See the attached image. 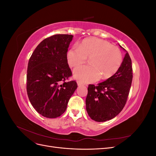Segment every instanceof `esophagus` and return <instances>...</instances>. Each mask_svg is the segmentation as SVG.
Listing matches in <instances>:
<instances>
[{"label":"esophagus","instance_id":"obj_1","mask_svg":"<svg viewBox=\"0 0 156 156\" xmlns=\"http://www.w3.org/2000/svg\"><path fill=\"white\" fill-rule=\"evenodd\" d=\"M83 83H81V82H79V81H77V85L78 86H81V85H83Z\"/></svg>","mask_w":156,"mask_h":156}]
</instances>
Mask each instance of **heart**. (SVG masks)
<instances>
[{
  "mask_svg": "<svg viewBox=\"0 0 156 156\" xmlns=\"http://www.w3.org/2000/svg\"><path fill=\"white\" fill-rule=\"evenodd\" d=\"M90 58L91 66L75 69L74 77L83 83H93L101 77L108 79L120 69L122 63L120 50L107 40L98 37L83 40L78 48L72 47L66 53L71 68H78Z\"/></svg>",
  "mask_w": 156,
  "mask_h": 156,
  "instance_id": "heart-1",
  "label": "heart"
}]
</instances>
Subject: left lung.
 Listing matches in <instances>:
<instances>
[{"instance_id": "1", "label": "left lung", "mask_w": 156, "mask_h": 156, "mask_svg": "<svg viewBox=\"0 0 156 156\" xmlns=\"http://www.w3.org/2000/svg\"><path fill=\"white\" fill-rule=\"evenodd\" d=\"M120 47L126 55L119 71L97 86L88 85L86 108L88 116L96 122H105L116 116L123 109L129 95L133 79L131 60L128 53Z\"/></svg>"}]
</instances>
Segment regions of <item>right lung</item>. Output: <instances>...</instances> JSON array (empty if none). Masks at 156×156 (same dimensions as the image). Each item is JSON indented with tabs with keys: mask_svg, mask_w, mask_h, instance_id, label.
<instances>
[{
	"mask_svg": "<svg viewBox=\"0 0 156 156\" xmlns=\"http://www.w3.org/2000/svg\"><path fill=\"white\" fill-rule=\"evenodd\" d=\"M73 35L55 34L36 47L29 61L27 75L28 97L36 111L49 119L62 115L77 88L72 75L66 53Z\"/></svg>",
	"mask_w": 156,
	"mask_h": 156,
	"instance_id": "add662e5",
	"label": "right lung"
}]
</instances>
